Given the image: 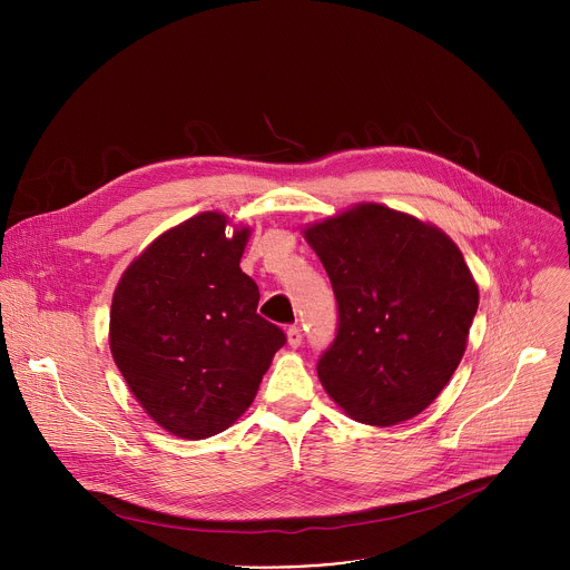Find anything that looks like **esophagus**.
I'll list each match as a JSON object with an SVG mask.
<instances>
[{
  "mask_svg": "<svg viewBox=\"0 0 570 570\" xmlns=\"http://www.w3.org/2000/svg\"><path fill=\"white\" fill-rule=\"evenodd\" d=\"M286 338H288L291 347H299L302 345V330L299 327H288Z\"/></svg>",
  "mask_w": 570,
  "mask_h": 570,
  "instance_id": "esophagus-1",
  "label": "esophagus"
}]
</instances>
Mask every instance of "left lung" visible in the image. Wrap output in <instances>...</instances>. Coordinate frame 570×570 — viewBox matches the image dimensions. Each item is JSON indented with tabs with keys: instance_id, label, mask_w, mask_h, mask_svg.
I'll use <instances>...</instances> for the list:
<instances>
[{
	"instance_id": "obj_1",
	"label": "left lung",
	"mask_w": 570,
	"mask_h": 570,
	"mask_svg": "<svg viewBox=\"0 0 570 570\" xmlns=\"http://www.w3.org/2000/svg\"><path fill=\"white\" fill-rule=\"evenodd\" d=\"M338 302L317 379L356 422L392 426L438 399L466 350L478 286L438 227L376 203L304 229Z\"/></svg>"
}]
</instances>
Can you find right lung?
<instances>
[{
  "label": "right lung",
  "mask_w": 570,
  "mask_h": 570,
  "mask_svg": "<svg viewBox=\"0 0 570 570\" xmlns=\"http://www.w3.org/2000/svg\"><path fill=\"white\" fill-rule=\"evenodd\" d=\"M203 212L126 268L110 308V352L141 409L171 435L229 429L259 390L286 336L257 313L259 288L238 268L250 229Z\"/></svg>",
  "instance_id": "obj_1"
}]
</instances>
